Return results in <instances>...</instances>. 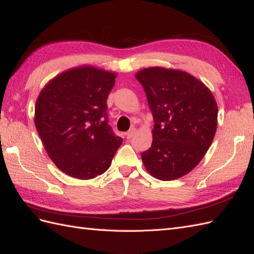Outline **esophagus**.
<instances>
[{
  "mask_svg": "<svg viewBox=\"0 0 254 254\" xmlns=\"http://www.w3.org/2000/svg\"><path fill=\"white\" fill-rule=\"evenodd\" d=\"M135 133H136V128L132 127V128H129L128 131L126 133V136H127V139H131V138L134 136V135H135Z\"/></svg>",
  "mask_w": 254,
  "mask_h": 254,
  "instance_id": "esophagus-1",
  "label": "esophagus"
}]
</instances>
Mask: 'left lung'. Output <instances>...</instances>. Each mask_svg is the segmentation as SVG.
Instances as JSON below:
<instances>
[{
    "instance_id": "1",
    "label": "left lung",
    "mask_w": 254,
    "mask_h": 254,
    "mask_svg": "<svg viewBox=\"0 0 254 254\" xmlns=\"http://www.w3.org/2000/svg\"><path fill=\"white\" fill-rule=\"evenodd\" d=\"M135 76L155 123L151 147L141 152L144 166L158 180L182 178L200 162L214 138L215 99L202 82L180 70L152 67Z\"/></svg>"
}]
</instances>
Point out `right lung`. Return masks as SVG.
<instances>
[{"instance_id": "add662e5", "label": "right lung", "mask_w": 254, "mask_h": 254, "mask_svg": "<svg viewBox=\"0 0 254 254\" xmlns=\"http://www.w3.org/2000/svg\"><path fill=\"white\" fill-rule=\"evenodd\" d=\"M115 79V73L90 66L70 69L49 82L35 103V127L47 155L72 178L103 174L122 144L108 125Z\"/></svg>"}]
</instances>
